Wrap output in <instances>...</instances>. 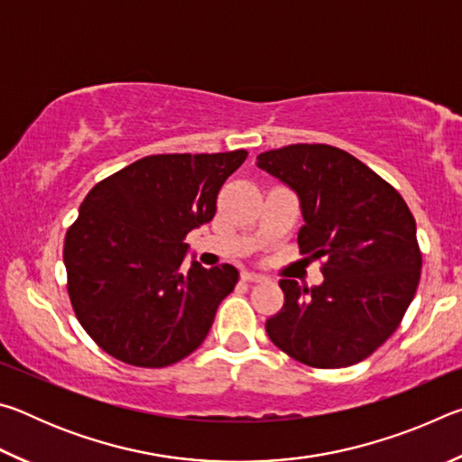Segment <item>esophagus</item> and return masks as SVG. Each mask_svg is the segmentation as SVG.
<instances>
[{
    "instance_id": "1",
    "label": "esophagus",
    "mask_w": 462,
    "mask_h": 462,
    "mask_svg": "<svg viewBox=\"0 0 462 462\" xmlns=\"http://www.w3.org/2000/svg\"><path fill=\"white\" fill-rule=\"evenodd\" d=\"M240 279L245 281V283H261V281H264L263 275H259V273H253V271H242Z\"/></svg>"
}]
</instances>
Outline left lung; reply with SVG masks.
Here are the masks:
<instances>
[{"instance_id":"left-lung-1","label":"left lung","mask_w":462,"mask_h":462,"mask_svg":"<svg viewBox=\"0 0 462 462\" xmlns=\"http://www.w3.org/2000/svg\"><path fill=\"white\" fill-rule=\"evenodd\" d=\"M256 165L300 195L301 254L322 263L324 283L281 279L285 303L267 319L277 348L316 369L361 363L397 330L416 295L421 250L400 191L342 148L289 144Z\"/></svg>"}]
</instances>
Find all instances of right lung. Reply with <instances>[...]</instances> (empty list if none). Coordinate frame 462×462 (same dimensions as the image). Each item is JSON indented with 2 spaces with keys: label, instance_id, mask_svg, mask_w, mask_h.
Returning a JSON list of instances; mask_svg holds the SVG:
<instances>
[{
  "label": "right lung",
  "instance_id": "1",
  "mask_svg": "<svg viewBox=\"0 0 462 462\" xmlns=\"http://www.w3.org/2000/svg\"><path fill=\"white\" fill-rule=\"evenodd\" d=\"M246 151L151 154L99 181L69 226L62 259L77 319L118 361L161 369L206 340L238 283L232 264L183 271L185 234L216 214Z\"/></svg>",
  "mask_w": 462,
  "mask_h": 462
}]
</instances>
